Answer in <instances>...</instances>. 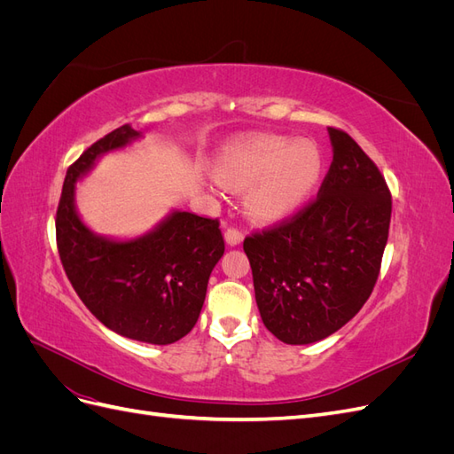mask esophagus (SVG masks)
<instances>
[{"label": "esophagus", "mask_w": 454, "mask_h": 454, "mask_svg": "<svg viewBox=\"0 0 454 454\" xmlns=\"http://www.w3.org/2000/svg\"><path fill=\"white\" fill-rule=\"evenodd\" d=\"M242 240H244V235L239 229H227L225 231V242L229 246H239V244H242Z\"/></svg>", "instance_id": "esophagus-1"}]
</instances>
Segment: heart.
<instances>
[{
    "mask_svg": "<svg viewBox=\"0 0 454 454\" xmlns=\"http://www.w3.org/2000/svg\"><path fill=\"white\" fill-rule=\"evenodd\" d=\"M324 170L318 145L286 136H254L225 147L212 167L214 180L246 191L244 208L257 223H278L316 191Z\"/></svg>",
    "mask_w": 454,
    "mask_h": 454,
    "instance_id": "obj_1",
    "label": "heart"
}]
</instances>
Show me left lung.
<instances>
[{
	"mask_svg": "<svg viewBox=\"0 0 454 454\" xmlns=\"http://www.w3.org/2000/svg\"><path fill=\"white\" fill-rule=\"evenodd\" d=\"M327 134L333 162L316 200L290 223L244 240L261 320L286 345L322 340L358 314L388 240L387 182L347 132Z\"/></svg>",
	"mask_w": 454,
	"mask_h": 454,
	"instance_id": "1",
	"label": "left lung"
}]
</instances>
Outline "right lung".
Segmentation results:
<instances>
[{
	"label": "right lung",
	"mask_w": 454,
	"mask_h": 454,
	"mask_svg": "<svg viewBox=\"0 0 454 454\" xmlns=\"http://www.w3.org/2000/svg\"><path fill=\"white\" fill-rule=\"evenodd\" d=\"M144 134L122 125L67 168L57 212L64 270L85 307L112 332L147 345H172L195 327L210 274L225 252L217 219L172 208L144 235L94 232L77 210V184L114 151Z\"/></svg>",
	"instance_id": "obj_1"
}]
</instances>
